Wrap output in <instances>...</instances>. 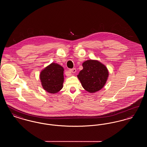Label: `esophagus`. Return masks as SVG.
<instances>
[{"instance_id": "34e87169", "label": "esophagus", "mask_w": 147, "mask_h": 147, "mask_svg": "<svg viewBox=\"0 0 147 147\" xmlns=\"http://www.w3.org/2000/svg\"><path fill=\"white\" fill-rule=\"evenodd\" d=\"M69 71L71 73H75L76 72V68H73V69H70Z\"/></svg>"}]
</instances>
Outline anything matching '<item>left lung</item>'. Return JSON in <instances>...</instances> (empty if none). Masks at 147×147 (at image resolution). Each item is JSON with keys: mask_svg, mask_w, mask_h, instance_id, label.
Here are the masks:
<instances>
[{"mask_svg": "<svg viewBox=\"0 0 147 147\" xmlns=\"http://www.w3.org/2000/svg\"><path fill=\"white\" fill-rule=\"evenodd\" d=\"M83 69L77 76L82 86L90 93L100 90L109 77V71L102 63L96 60H88L83 63Z\"/></svg>", "mask_w": 147, "mask_h": 147, "instance_id": "left-lung-1", "label": "left lung"}]
</instances>
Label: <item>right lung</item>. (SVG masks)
<instances>
[{
    "mask_svg": "<svg viewBox=\"0 0 147 147\" xmlns=\"http://www.w3.org/2000/svg\"><path fill=\"white\" fill-rule=\"evenodd\" d=\"M64 68L57 63H52L41 71L40 80L43 89L55 94L63 88Z\"/></svg>",
    "mask_w": 147,
    "mask_h": 147,
    "instance_id": "1",
    "label": "right lung"
}]
</instances>
